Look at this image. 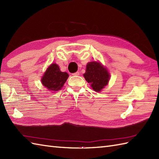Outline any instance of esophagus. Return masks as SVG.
<instances>
[{
    "label": "esophagus",
    "mask_w": 159,
    "mask_h": 159,
    "mask_svg": "<svg viewBox=\"0 0 159 159\" xmlns=\"http://www.w3.org/2000/svg\"><path fill=\"white\" fill-rule=\"evenodd\" d=\"M79 74H80V73H79V72H75V73H73L72 75H73V76H79Z\"/></svg>",
    "instance_id": "esophagus-1"
}]
</instances>
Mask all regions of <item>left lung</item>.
Masks as SVG:
<instances>
[{
  "label": "left lung",
  "instance_id": "obj_1",
  "mask_svg": "<svg viewBox=\"0 0 159 159\" xmlns=\"http://www.w3.org/2000/svg\"><path fill=\"white\" fill-rule=\"evenodd\" d=\"M83 76L87 81L90 83L92 89L98 92L108 85L110 79V74L107 69L98 61L87 63Z\"/></svg>",
  "mask_w": 159,
  "mask_h": 159
}]
</instances>
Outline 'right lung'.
Masks as SVG:
<instances>
[{"label": "right lung", "instance_id": "1", "mask_svg": "<svg viewBox=\"0 0 159 159\" xmlns=\"http://www.w3.org/2000/svg\"><path fill=\"white\" fill-rule=\"evenodd\" d=\"M67 72H62L59 66L52 63L43 74L41 79L42 85L50 91H59L62 88L68 78Z\"/></svg>", "mask_w": 159, "mask_h": 159}]
</instances>
